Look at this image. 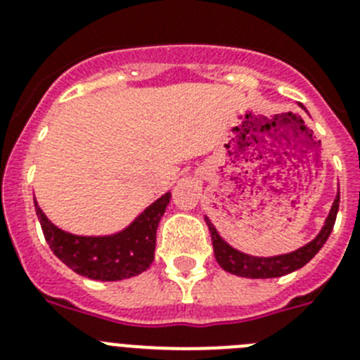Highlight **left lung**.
I'll return each instance as SVG.
<instances>
[{
	"mask_svg": "<svg viewBox=\"0 0 360 360\" xmlns=\"http://www.w3.org/2000/svg\"><path fill=\"white\" fill-rule=\"evenodd\" d=\"M299 106H301V104H299ZM339 200H341V195L335 196L332 209H330V214L328 218H326V221H324L323 229H321L319 234H317L310 243L299 247L294 252L279 254V256H250V254H245L241 252V250L234 249L232 245H229L224 238L219 236V232L216 231L214 225L211 224V219L205 218L209 231H211L212 249H214L216 262H218V265L224 270H227V272H231V274L234 276H241V278L266 279L281 278V276L290 274L294 270L307 265L311 257L316 256V254L323 249V245L326 243L330 232H332L333 225H335L337 211H339Z\"/></svg>",
	"mask_w": 360,
	"mask_h": 360,
	"instance_id": "obj_1",
	"label": "left lung"
}]
</instances>
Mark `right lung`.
<instances>
[{"mask_svg":"<svg viewBox=\"0 0 360 360\" xmlns=\"http://www.w3.org/2000/svg\"><path fill=\"white\" fill-rule=\"evenodd\" d=\"M169 200L171 193H165L128 227L108 236H77L63 231L46 218L37 202L34 205L44 240L66 266L95 281H120L142 274L153 263L158 221Z\"/></svg>","mask_w":360,"mask_h":360,"instance_id":"obj_1","label":"right lung"}]
</instances>
